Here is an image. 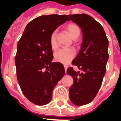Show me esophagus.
Segmentation results:
<instances>
[{"label":"esophagus","instance_id":"1","mask_svg":"<svg viewBox=\"0 0 121 121\" xmlns=\"http://www.w3.org/2000/svg\"><path fill=\"white\" fill-rule=\"evenodd\" d=\"M64 68H65V73H66V71H67V66L64 65Z\"/></svg>","mask_w":121,"mask_h":121}]
</instances>
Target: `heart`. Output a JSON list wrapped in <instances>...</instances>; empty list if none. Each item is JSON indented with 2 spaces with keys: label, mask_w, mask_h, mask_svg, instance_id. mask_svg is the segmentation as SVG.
<instances>
[{
  "label": "heart",
  "mask_w": 121,
  "mask_h": 121,
  "mask_svg": "<svg viewBox=\"0 0 121 121\" xmlns=\"http://www.w3.org/2000/svg\"><path fill=\"white\" fill-rule=\"evenodd\" d=\"M66 30L73 39H77L80 34V29L79 26L74 23L69 24L66 26ZM56 37L57 32L54 30L51 33L49 39L50 48L53 50H56L58 47ZM75 54V50L73 48H61L54 54V60L63 64H68L73 59Z\"/></svg>",
  "instance_id": "1"
}]
</instances>
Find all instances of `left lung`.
<instances>
[{
  "mask_svg": "<svg viewBox=\"0 0 121 121\" xmlns=\"http://www.w3.org/2000/svg\"><path fill=\"white\" fill-rule=\"evenodd\" d=\"M70 19L82 32V43L78 55L73 61L80 71L72 67L67 73L73 78L69 88V99L76 106L91 102L98 93L108 60V40L102 25L89 15H69Z\"/></svg>",
  "mask_w": 121,
  "mask_h": 121,
  "instance_id": "obj_1",
  "label": "left lung"
}]
</instances>
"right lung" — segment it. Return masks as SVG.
<instances>
[{
  "label": "right lung",
  "instance_id": "right-lung-1",
  "mask_svg": "<svg viewBox=\"0 0 121 121\" xmlns=\"http://www.w3.org/2000/svg\"><path fill=\"white\" fill-rule=\"evenodd\" d=\"M70 21L66 15H41L30 21L17 43L15 57L17 77L28 100L38 106L49 103L52 91L65 74L63 64L52 62L50 35Z\"/></svg>",
  "mask_w": 121,
  "mask_h": 121
}]
</instances>
